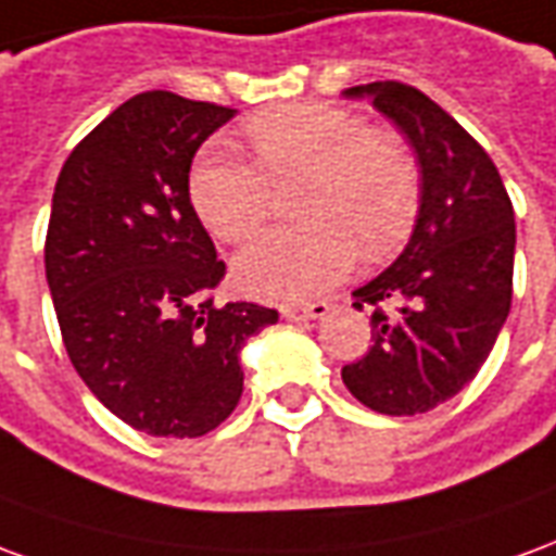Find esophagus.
<instances>
[{
	"instance_id": "34e87169",
	"label": "esophagus",
	"mask_w": 556,
	"mask_h": 556,
	"mask_svg": "<svg viewBox=\"0 0 556 556\" xmlns=\"http://www.w3.org/2000/svg\"><path fill=\"white\" fill-rule=\"evenodd\" d=\"M332 311V302H311V305H285L281 317L290 323H305V320H320Z\"/></svg>"
}]
</instances>
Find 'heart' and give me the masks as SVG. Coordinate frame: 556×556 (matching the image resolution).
I'll return each mask as SVG.
<instances>
[{"instance_id": "b5f03b06", "label": "heart", "mask_w": 556, "mask_h": 556, "mask_svg": "<svg viewBox=\"0 0 556 556\" xmlns=\"http://www.w3.org/2000/svg\"><path fill=\"white\" fill-rule=\"evenodd\" d=\"M257 164L212 143L197 155L188 194L222 242L242 245L263 230L271 185L305 179L296 215L305 224L263 236L236 260L248 293L302 302L344 281L359 248L365 257L392 254L419 212V164L397 137L334 104H293L263 113L245 128Z\"/></svg>"}]
</instances>
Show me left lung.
Segmentation results:
<instances>
[{
  "mask_svg": "<svg viewBox=\"0 0 556 556\" xmlns=\"http://www.w3.org/2000/svg\"><path fill=\"white\" fill-rule=\"evenodd\" d=\"M348 96H371L407 134L422 197L404 254L353 293V308H371V348L341 380L371 410L416 416L473 380L509 317L515 208L485 149L416 86Z\"/></svg>",
  "mask_w": 556,
  "mask_h": 556,
  "instance_id": "8db88e82",
  "label": "left lung"
}]
</instances>
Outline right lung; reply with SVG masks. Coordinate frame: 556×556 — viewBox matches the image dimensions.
Here are the masks:
<instances>
[{
    "label": "right lung",
    "mask_w": 556,
    "mask_h": 556,
    "mask_svg": "<svg viewBox=\"0 0 556 556\" xmlns=\"http://www.w3.org/2000/svg\"><path fill=\"white\" fill-rule=\"evenodd\" d=\"M236 110L140 92L74 146L59 173L45 269L62 344L89 392L152 437H203L242 395L239 350L278 311L215 302L227 266L188 173Z\"/></svg>",
    "instance_id": "obj_1"
}]
</instances>
